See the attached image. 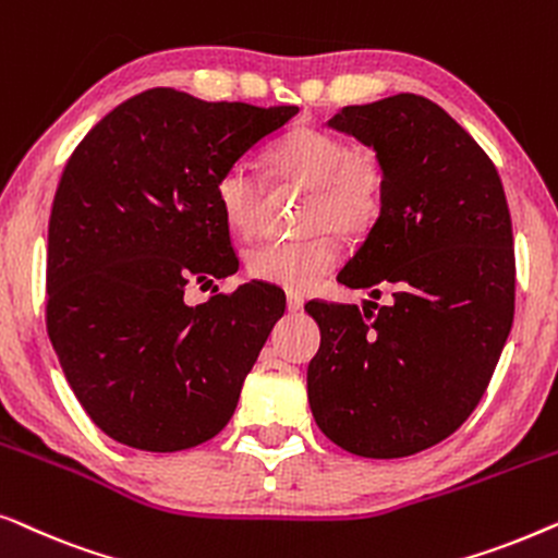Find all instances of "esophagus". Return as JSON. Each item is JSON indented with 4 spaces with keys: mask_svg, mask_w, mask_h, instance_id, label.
Returning <instances> with one entry per match:
<instances>
[{
    "mask_svg": "<svg viewBox=\"0 0 558 558\" xmlns=\"http://www.w3.org/2000/svg\"><path fill=\"white\" fill-rule=\"evenodd\" d=\"M287 307H289V312H300L304 307V300L296 292H289L287 294Z\"/></svg>",
    "mask_w": 558,
    "mask_h": 558,
    "instance_id": "obj_1",
    "label": "esophagus"
}]
</instances>
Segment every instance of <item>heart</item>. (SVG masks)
Here are the masks:
<instances>
[{"label": "heart", "mask_w": 558, "mask_h": 558, "mask_svg": "<svg viewBox=\"0 0 558 558\" xmlns=\"http://www.w3.org/2000/svg\"><path fill=\"white\" fill-rule=\"evenodd\" d=\"M266 165L277 180L310 187L302 226L312 233L258 243L246 254V271L264 284L304 292L338 264L340 246L332 231L361 235L378 220L386 201L384 162L373 149L350 147L325 129L296 126L266 151ZM216 203L233 233L254 235L264 203V185L254 167H226L216 180Z\"/></svg>", "instance_id": "heart-1"}]
</instances>
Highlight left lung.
Wrapping results in <instances>:
<instances>
[{
    "mask_svg": "<svg viewBox=\"0 0 558 558\" xmlns=\"http://www.w3.org/2000/svg\"><path fill=\"white\" fill-rule=\"evenodd\" d=\"M380 157L384 210L340 284L392 302H310L319 350L307 368L327 439L371 460L439 445L483 399L515 310L513 226L483 147L429 98L399 94L327 121Z\"/></svg>",
    "mask_w": 558,
    "mask_h": 558,
    "instance_id": "8db88e82",
    "label": "left lung"
}]
</instances>
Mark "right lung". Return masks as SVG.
<instances>
[{"label":"right lung","mask_w":558,"mask_h":558,"mask_svg":"<svg viewBox=\"0 0 558 558\" xmlns=\"http://www.w3.org/2000/svg\"><path fill=\"white\" fill-rule=\"evenodd\" d=\"M296 111L149 88L68 159L48 228V335L75 399L121 445L180 452L233 416L284 300L243 284L187 304L185 289L239 269L216 180Z\"/></svg>","instance_id":"add662e5"}]
</instances>
